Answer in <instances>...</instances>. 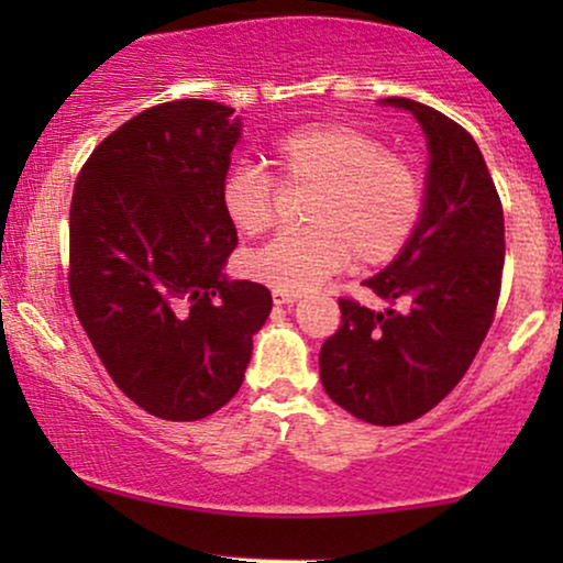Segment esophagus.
Here are the masks:
<instances>
[{
    "label": "esophagus",
    "instance_id": "obj_1",
    "mask_svg": "<svg viewBox=\"0 0 563 563\" xmlns=\"http://www.w3.org/2000/svg\"><path fill=\"white\" fill-rule=\"evenodd\" d=\"M299 299L301 294H290V290H283V288L273 290V301L280 303V307H290V303H296Z\"/></svg>",
    "mask_w": 563,
    "mask_h": 563
}]
</instances>
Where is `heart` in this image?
Returning <instances> with one entry per match:
<instances>
[{
	"mask_svg": "<svg viewBox=\"0 0 563 563\" xmlns=\"http://www.w3.org/2000/svg\"><path fill=\"white\" fill-rule=\"evenodd\" d=\"M286 179L314 183L309 228L280 230L245 256V273L273 288L303 294L344 269L394 260L421 219L423 187L407 161L384 153L367 132L344 124H314L273 142ZM275 183L254 164H238L222 179V209L245 235L273 222Z\"/></svg>",
	"mask_w": 563,
	"mask_h": 563,
	"instance_id": "heart-1",
	"label": "heart"
}]
</instances>
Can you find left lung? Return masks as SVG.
I'll use <instances>...</instances> for the list:
<instances>
[{
    "instance_id": "8db88e82",
    "label": "left lung",
    "mask_w": 563,
    "mask_h": 563,
    "mask_svg": "<svg viewBox=\"0 0 563 563\" xmlns=\"http://www.w3.org/2000/svg\"><path fill=\"white\" fill-rule=\"evenodd\" d=\"M426 134L421 219L410 241L363 283L384 309L339 299L341 328L320 349L328 397L376 426L410 423L466 376L493 325L506 228L479 145L423 102L386 97Z\"/></svg>"
}]
</instances>
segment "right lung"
<instances>
[{
    "mask_svg": "<svg viewBox=\"0 0 563 563\" xmlns=\"http://www.w3.org/2000/svg\"><path fill=\"white\" fill-rule=\"evenodd\" d=\"M214 100L147 108L95 147L70 203V299L121 391L200 421L241 389L269 290L224 280L238 232L222 179L243 134Z\"/></svg>",
    "mask_w": 563,
    "mask_h": 563,
    "instance_id": "right-lung-1",
    "label": "right lung"
}]
</instances>
